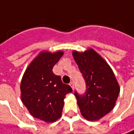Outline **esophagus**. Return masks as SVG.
<instances>
[{"label":"esophagus","instance_id":"34e87169","mask_svg":"<svg viewBox=\"0 0 134 134\" xmlns=\"http://www.w3.org/2000/svg\"><path fill=\"white\" fill-rule=\"evenodd\" d=\"M70 86H71V87L73 90L75 89V85H74V82H71L70 83Z\"/></svg>","mask_w":134,"mask_h":134}]
</instances>
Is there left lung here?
Instances as JSON below:
<instances>
[{"label": "left lung", "instance_id": "left-lung-1", "mask_svg": "<svg viewBox=\"0 0 134 134\" xmlns=\"http://www.w3.org/2000/svg\"><path fill=\"white\" fill-rule=\"evenodd\" d=\"M73 55L86 82V92L75 96L82 115L89 121L98 120L115 107L119 86L109 65L94 50L74 52Z\"/></svg>", "mask_w": 134, "mask_h": 134}]
</instances>
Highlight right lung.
<instances>
[{"instance_id":"obj_1","label":"right lung","mask_w":134,"mask_h":134,"mask_svg":"<svg viewBox=\"0 0 134 134\" xmlns=\"http://www.w3.org/2000/svg\"><path fill=\"white\" fill-rule=\"evenodd\" d=\"M63 52H41L26 70L21 82V98L23 104L35 118L53 122L60 116L65 95L72 92L63 84L61 77L52 72L54 65Z\"/></svg>"}]
</instances>
